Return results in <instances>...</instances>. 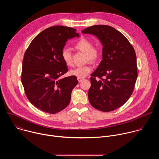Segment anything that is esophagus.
I'll use <instances>...</instances> for the list:
<instances>
[{
    "mask_svg": "<svg viewBox=\"0 0 159 159\" xmlns=\"http://www.w3.org/2000/svg\"><path fill=\"white\" fill-rule=\"evenodd\" d=\"M77 80H78L79 82H82V81L84 80V79H82V78H80V77H77Z\"/></svg>",
    "mask_w": 159,
    "mask_h": 159,
    "instance_id": "34e87169",
    "label": "esophagus"
}]
</instances>
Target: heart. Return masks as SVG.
Segmentation results:
<instances>
[{"instance_id": "heart-1", "label": "heart", "mask_w": 159, "mask_h": 159, "mask_svg": "<svg viewBox=\"0 0 159 159\" xmlns=\"http://www.w3.org/2000/svg\"><path fill=\"white\" fill-rule=\"evenodd\" d=\"M75 47L78 50L86 54L87 59L90 61H96L101 55L100 49L97 47H93V43L85 38H82L77 41L75 44ZM61 56L62 60L66 65H72V61L71 52L69 49L63 48L61 51ZM92 70V66L89 65H87L72 69L70 71V74L73 76L84 78L91 72Z\"/></svg>"}]
</instances>
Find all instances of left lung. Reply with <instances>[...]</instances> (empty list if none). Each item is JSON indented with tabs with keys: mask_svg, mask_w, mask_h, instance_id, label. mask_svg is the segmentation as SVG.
<instances>
[{
	"mask_svg": "<svg viewBox=\"0 0 159 159\" xmlns=\"http://www.w3.org/2000/svg\"><path fill=\"white\" fill-rule=\"evenodd\" d=\"M82 33L94 35L102 45V60L90 75L89 102L101 111L115 110L128 100L133 91L138 76L134 50L126 37L111 26L95 25Z\"/></svg>",
	"mask_w": 159,
	"mask_h": 159,
	"instance_id": "8db88e82",
	"label": "left lung"
}]
</instances>
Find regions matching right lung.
Wrapping results in <instances>:
<instances>
[{
    "instance_id": "obj_1",
    "label": "right lung",
    "mask_w": 159,
    "mask_h": 159,
    "mask_svg": "<svg viewBox=\"0 0 159 159\" xmlns=\"http://www.w3.org/2000/svg\"><path fill=\"white\" fill-rule=\"evenodd\" d=\"M76 30L55 26L44 30L31 41L23 61L21 82L30 102L43 112L55 114L70 101L76 76L60 79L68 71L61 53L66 42L79 37Z\"/></svg>"
}]
</instances>
